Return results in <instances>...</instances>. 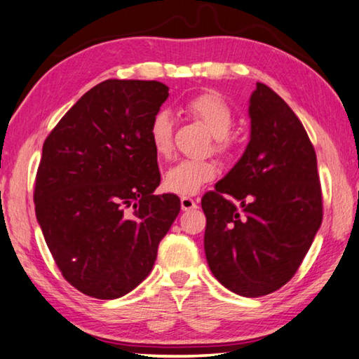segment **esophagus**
Wrapping results in <instances>:
<instances>
[{
	"instance_id": "esophagus-1",
	"label": "esophagus",
	"mask_w": 359,
	"mask_h": 359,
	"mask_svg": "<svg viewBox=\"0 0 359 359\" xmlns=\"http://www.w3.org/2000/svg\"><path fill=\"white\" fill-rule=\"evenodd\" d=\"M197 208V202L191 197H181V210L183 211H189Z\"/></svg>"
}]
</instances>
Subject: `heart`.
Returning a JSON list of instances; mask_svg holds the SVG:
<instances>
[{"mask_svg":"<svg viewBox=\"0 0 359 359\" xmlns=\"http://www.w3.org/2000/svg\"><path fill=\"white\" fill-rule=\"evenodd\" d=\"M187 113L208 128L215 137V151L226 154L231 149V133L233 127V111L215 93H202L186 104ZM148 138L157 156L167 157L172 152L173 119L167 109H157L148 126ZM218 175V167L211 161H191L183 158L173 163L163 176V186L180 196H192Z\"/></svg>","mask_w":359,"mask_h":359,"instance_id":"obj_1","label":"heart"}]
</instances>
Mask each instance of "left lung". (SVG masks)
Instances as JSON below:
<instances>
[{
    "label": "left lung",
    "mask_w": 359,
    "mask_h": 359,
    "mask_svg": "<svg viewBox=\"0 0 359 359\" xmlns=\"http://www.w3.org/2000/svg\"><path fill=\"white\" fill-rule=\"evenodd\" d=\"M243 156L202 198L211 273L238 296L280 290L297 272L321 226L312 141L286 102L257 82Z\"/></svg>",
    "instance_id": "8db88e82"
}]
</instances>
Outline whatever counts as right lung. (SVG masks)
Here are the masks:
<instances>
[{"instance_id": "obj_1", "label": "right lung", "mask_w": 359, "mask_h": 359, "mask_svg": "<svg viewBox=\"0 0 359 359\" xmlns=\"http://www.w3.org/2000/svg\"><path fill=\"white\" fill-rule=\"evenodd\" d=\"M168 98L157 81L108 79L84 93L43 144L34 210L57 267L95 299H117L148 277L180 213L161 184L148 138Z\"/></svg>"}]
</instances>
